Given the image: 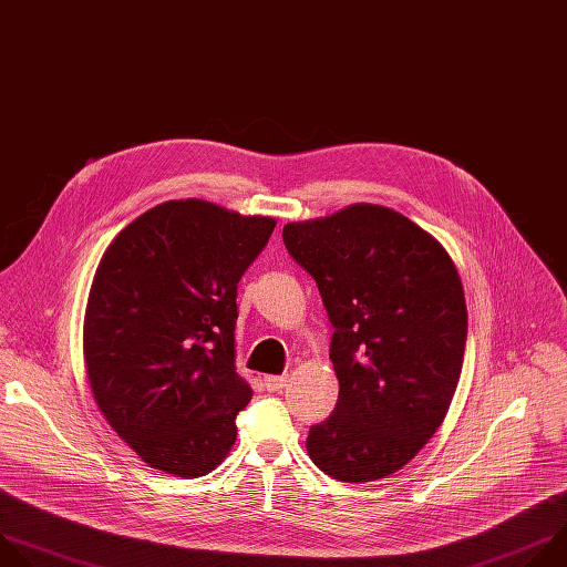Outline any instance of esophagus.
<instances>
[{
  "mask_svg": "<svg viewBox=\"0 0 567 567\" xmlns=\"http://www.w3.org/2000/svg\"><path fill=\"white\" fill-rule=\"evenodd\" d=\"M286 384H288V378H286V375H266V378H264V386H266V391H270V393L281 391Z\"/></svg>",
  "mask_w": 567,
  "mask_h": 567,
  "instance_id": "1",
  "label": "esophagus"
}]
</instances>
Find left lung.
Listing matches in <instances>:
<instances>
[{
  "mask_svg": "<svg viewBox=\"0 0 567 567\" xmlns=\"http://www.w3.org/2000/svg\"><path fill=\"white\" fill-rule=\"evenodd\" d=\"M284 244L315 279L334 328L332 413L306 449L334 481L369 483L402 470L442 424L456 393L467 306L446 250L382 205H351L288 223Z\"/></svg>",
  "mask_w": 567,
  "mask_h": 567,
  "instance_id": "8db88e82",
  "label": "left lung"
}]
</instances>
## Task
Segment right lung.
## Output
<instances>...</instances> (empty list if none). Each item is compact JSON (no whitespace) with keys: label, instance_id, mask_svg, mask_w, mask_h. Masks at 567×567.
<instances>
[{"label":"right lung","instance_id":"obj_1","mask_svg":"<svg viewBox=\"0 0 567 567\" xmlns=\"http://www.w3.org/2000/svg\"><path fill=\"white\" fill-rule=\"evenodd\" d=\"M275 218L167 200L113 239L84 312L93 398L154 470L196 478L237 440L252 389L235 369L237 284Z\"/></svg>","mask_w":567,"mask_h":567}]
</instances>
